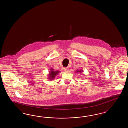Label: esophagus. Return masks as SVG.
<instances>
[{
	"label": "esophagus",
	"mask_w": 128,
	"mask_h": 128,
	"mask_svg": "<svg viewBox=\"0 0 128 128\" xmlns=\"http://www.w3.org/2000/svg\"><path fill=\"white\" fill-rule=\"evenodd\" d=\"M64 71L66 72H68L69 71V70H70V69H69V68H64Z\"/></svg>",
	"instance_id": "obj_1"
}]
</instances>
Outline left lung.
Returning a JSON list of instances; mask_svg holds the SVG:
<instances>
[{"label":"left lung","instance_id":"1","mask_svg":"<svg viewBox=\"0 0 128 128\" xmlns=\"http://www.w3.org/2000/svg\"><path fill=\"white\" fill-rule=\"evenodd\" d=\"M76 72V73H80L81 74L83 71H82V70H77Z\"/></svg>","mask_w":128,"mask_h":128}]
</instances>
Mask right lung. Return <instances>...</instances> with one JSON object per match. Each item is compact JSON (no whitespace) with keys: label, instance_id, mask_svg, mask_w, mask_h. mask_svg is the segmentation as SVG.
Returning a JSON list of instances; mask_svg holds the SVG:
<instances>
[{"label":"right lung","instance_id":"add662e5","mask_svg":"<svg viewBox=\"0 0 128 128\" xmlns=\"http://www.w3.org/2000/svg\"><path fill=\"white\" fill-rule=\"evenodd\" d=\"M50 70V71H49V73L48 74V79L50 80H54L56 76L60 72V71H54V70L52 68H51Z\"/></svg>","mask_w":128,"mask_h":128}]
</instances>
